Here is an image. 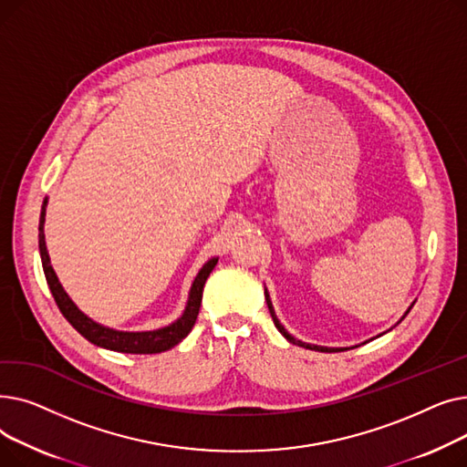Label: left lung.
<instances>
[{"label": "left lung", "instance_id": "1", "mask_svg": "<svg viewBox=\"0 0 467 467\" xmlns=\"http://www.w3.org/2000/svg\"><path fill=\"white\" fill-rule=\"evenodd\" d=\"M265 299H266V305H268V312H271V316H273V322H275V326H276V329L291 342V345H297V347H303V348H308V350H316V352H338V350H348V348H327V347H317V345H308V342H303V340H299V338H296L293 335H289L287 331H285V327L280 324V320L276 317V312H275V306H273V301H271V297H268V291H266V287H265ZM414 305V303H412ZM412 305H410V308H412ZM409 308V310H410ZM409 310L405 312V316L409 314ZM403 316V317H405ZM401 317V320H403ZM400 320V322H401Z\"/></svg>", "mask_w": 467, "mask_h": 467}]
</instances>
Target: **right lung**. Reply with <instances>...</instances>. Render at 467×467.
<instances>
[{
    "label": "right lung",
    "mask_w": 467,
    "mask_h": 467,
    "mask_svg": "<svg viewBox=\"0 0 467 467\" xmlns=\"http://www.w3.org/2000/svg\"><path fill=\"white\" fill-rule=\"evenodd\" d=\"M45 208H47V199L43 201L41 215H39V254H41L43 273H45L48 289H51L53 297L66 320L73 327H76L87 340H90L92 345L108 348V350H115V352H122V354H161V352H166L170 348H174L176 345H180V342L192 329V326L196 322V316H199L201 301H202V289H204V284H206L210 273L213 271V266L217 265V257H212L201 268V273L196 275V278L191 285V291H189L185 310L174 324H170L161 329H153V331H117V329L100 326L94 320H90V317L87 314H83L78 308V305L69 299L62 284L58 282V276L55 273V268L51 266V259H48V252L45 246V233H43Z\"/></svg>",
    "instance_id": "obj_1"
}]
</instances>
